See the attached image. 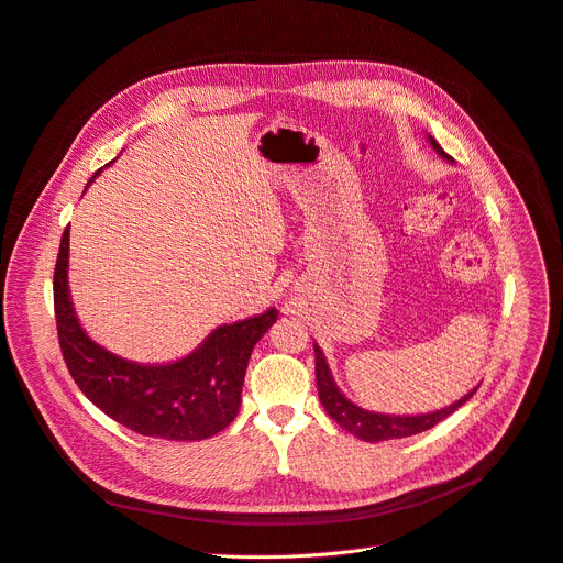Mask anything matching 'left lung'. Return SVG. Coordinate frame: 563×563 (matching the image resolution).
Masks as SVG:
<instances>
[{
  "mask_svg": "<svg viewBox=\"0 0 563 563\" xmlns=\"http://www.w3.org/2000/svg\"><path fill=\"white\" fill-rule=\"evenodd\" d=\"M430 144L434 152L448 161L453 163V158L448 156L443 148L439 146V142L428 135ZM314 357H317V387H319V400L323 405V409L328 411V417L332 421L340 423L346 432L355 434L357 439L362 441H387V439H402V437H411V434H419V432H426L430 428H434L439 421H443L445 417H451L453 411L457 407H462L475 391H468L466 396H462L460 400H455L453 405H448L443 409H437V411H428V415H417V417H396V415H380V411H368L364 407H357L355 402H351L342 391L340 387H336L332 373H330V366L325 362V355L323 351L314 344Z\"/></svg>",
  "mask_w": 563,
  "mask_h": 563,
  "instance_id": "1",
  "label": "left lung"
}]
</instances>
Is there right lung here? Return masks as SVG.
Here are the masks:
<instances>
[{
    "mask_svg": "<svg viewBox=\"0 0 563 563\" xmlns=\"http://www.w3.org/2000/svg\"><path fill=\"white\" fill-rule=\"evenodd\" d=\"M67 267L69 227L54 272L58 342L74 383L103 415L137 434L169 441H201L235 421L249 357L276 323V308L214 328L199 349L176 362L140 364L106 351L86 334L71 306Z\"/></svg>",
    "mask_w": 563,
    "mask_h": 563,
    "instance_id": "1",
    "label": "right lung"
}]
</instances>
